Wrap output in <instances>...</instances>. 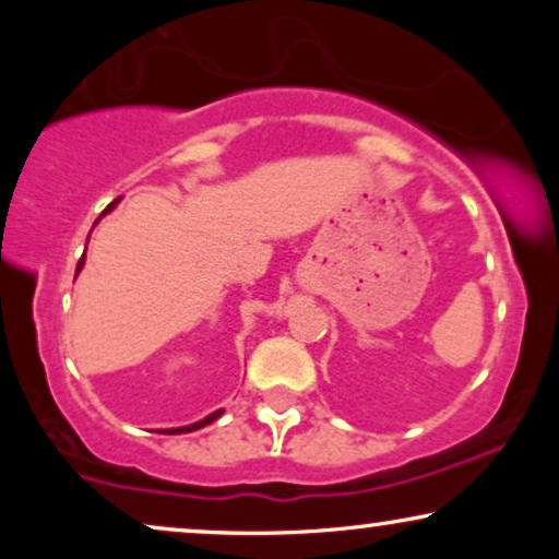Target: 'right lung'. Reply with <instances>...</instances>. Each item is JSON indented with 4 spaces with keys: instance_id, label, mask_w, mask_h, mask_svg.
Returning a JSON list of instances; mask_svg holds the SVG:
<instances>
[{
    "instance_id": "right-lung-1",
    "label": "right lung",
    "mask_w": 559,
    "mask_h": 559,
    "mask_svg": "<svg viewBox=\"0 0 559 559\" xmlns=\"http://www.w3.org/2000/svg\"><path fill=\"white\" fill-rule=\"evenodd\" d=\"M117 203H119V198H117V201H114L111 205H106V211H104V213H109V211H111L114 205H117ZM104 213H102V216H104ZM83 259H86V254L81 257V262H79V266H75V272H81V270H83ZM221 415H224V409H216V412H211L209 417H203L201 423H193V425H186V427H173V430H163V432H165V435H182V432H193V430H201V427L211 425L213 419H218Z\"/></svg>"
}]
</instances>
